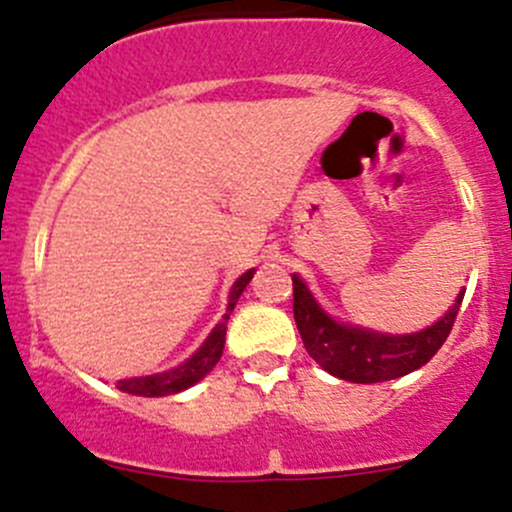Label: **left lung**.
I'll list each match as a JSON object with an SVG mask.
<instances>
[{
  "mask_svg": "<svg viewBox=\"0 0 512 512\" xmlns=\"http://www.w3.org/2000/svg\"><path fill=\"white\" fill-rule=\"evenodd\" d=\"M465 290L435 325L413 335H382L337 322L317 305L305 282L292 275V312L305 350L330 375L347 382H385L418 370L443 347L458 317Z\"/></svg>",
  "mask_w": 512,
  "mask_h": 512,
  "instance_id": "obj_1",
  "label": "left lung"
}]
</instances>
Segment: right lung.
Returning <instances> with one entry per match:
<instances>
[{
    "instance_id": "1",
    "label": "right lung",
    "mask_w": 512,
    "mask_h": 512,
    "mask_svg": "<svg viewBox=\"0 0 512 512\" xmlns=\"http://www.w3.org/2000/svg\"><path fill=\"white\" fill-rule=\"evenodd\" d=\"M255 270H247L245 275L237 277V282L230 290V302H227V312L222 317L220 325L210 332L205 342H202L200 350L192 357H187L182 365H177L175 370L157 372V375L147 377H130V380H119L117 388L122 393L130 395H142V398H165V395L182 393V390L192 388L195 382H200L212 367L217 365V360L222 357V350H225V332H227V320H230V312L235 310L237 300H240L242 290L247 287V282L252 280Z\"/></svg>"
}]
</instances>
